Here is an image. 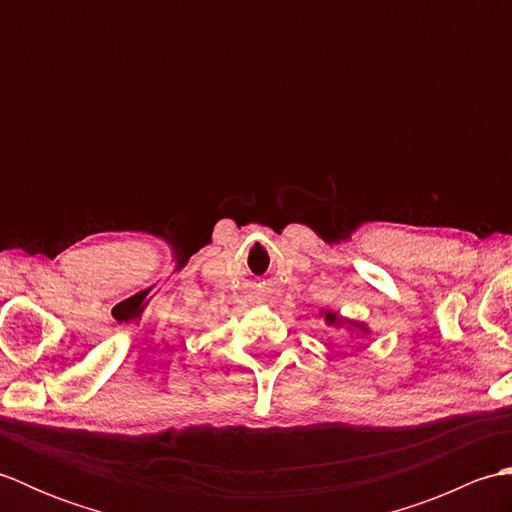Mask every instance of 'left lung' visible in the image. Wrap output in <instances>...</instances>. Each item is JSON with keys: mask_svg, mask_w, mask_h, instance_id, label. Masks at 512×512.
<instances>
[{"mask_svg": "<svg viewBox=\"0 0 512 512\" xmlns=\"http://www.w3.org/2000/svg\"><path fill=\"white\" fill-rule=\"evenodd\" d=\"M321 317L325 319V323L330 325V328H347L350 330L352 334H361V336H365V334H369V328L367 325L363 323V321H352V319H345V317H341L339 312H332V310H323L321 312Z\"/></svg>", "mask_w": 512, "mask_h": 512, "instance_id": "left-lung-1", "label": "left lung"}]
</instances>
